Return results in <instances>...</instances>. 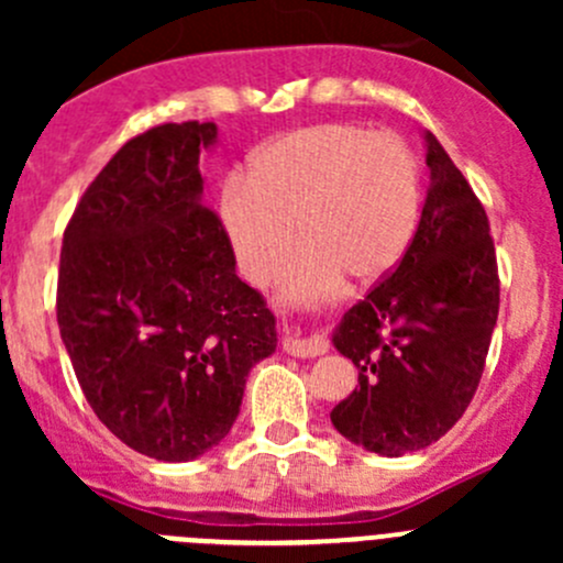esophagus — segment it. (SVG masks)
<instances>
[{
	"label": "esophagus",
	"mask_w": 563,
	"mask_h": 563,
	"mask_svg": "<svg viewBox=\"0 0 563 563\" xmlns=\"http://www.w3.org/2000/svg\"><path fill=\"white\" fill-rule=\"evenodd\" d=\"M283 349L288 351L291 356H302V360H313V356H323L327 354L329 343L323 338H318V334H310V338H299V334H294V338H286V343H283Z\"/></svg>",
	"instance_id": "34e87169"
}]
</instances>
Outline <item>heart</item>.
<instances>
[{"label": "heart", "mask_w": 563, "mask_h": 563, "mask_svg": "<svg viewBox=\"0 0 563 563\" xmlns=\"http://www.w3.org/2000/svg\"><path fill=\"white\" fill-rule=\"evenodd\" d=\"M419 161L402 135L360 124H313L250 155L245 181L220 196V223L253 283L275 277L294 245L283 291L313 299L338 286L387 277L419 223Z\"/></svg>", "instance_id": "1"}]
</instances>
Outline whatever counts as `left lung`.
Listing matches in <instances>:
<instances>
[{"label":"left lung","mask_w":563,"mask_h":563,"mask_svg":"<svg viewBox=\"0 0 563 563\" xmlns=\"http://www.w3.org/2000/svg\"><path fill=\"white\" fill-rule=\"evenodd\" d=\"M424 141L430 190L411 247L332 338L360 367V389L332 408V424L387 457L424 450L463 417L501 294L485 207L435 135Z\"/></svg>","instance_id":"left-lung-1"}]
</instances>
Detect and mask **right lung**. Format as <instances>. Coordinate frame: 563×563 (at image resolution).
<instances>
[{"instance_id":"1","label":"right lung","mask_w":563,"mask_h":563,"mask_svg":"<svg viewBox=\"0 0 563 563\" xmlns=\"http://www.w3.org/2000/svg\"><path fill=\"white\" fill-rule=\"evenodd\" d=\"M214 122L133 135L65 229L56 321L84 397L130 450L181 463L229 435L275 316L236 277L198 157Z\"/></svg>"}]
</instances>
